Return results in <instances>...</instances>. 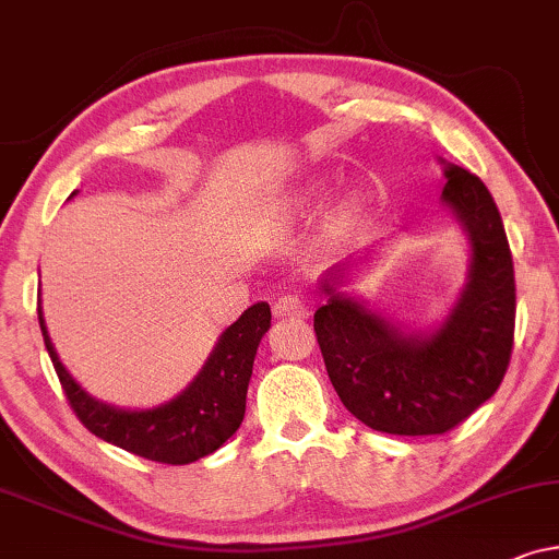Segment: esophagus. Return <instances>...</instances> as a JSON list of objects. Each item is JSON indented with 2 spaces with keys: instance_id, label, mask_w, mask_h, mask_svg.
<instances>
[{
  "instance_id": "esophagus-1",
  "label": "esophagus",
  "mask_w": 559,
  "mask_h": 559,
  "mask_svg": "<svg viewBox=\"0 0 559 559\" xmlns=\"http://www.w3.org/2000/svg\"><path fill=\"white\" fill-rule=\"evenodd\" d=\"M272 312H274V318H280V320H287V318L295 320V318H308L310 308L297 295H285L274 302Z\"/></svg>"
}]
</instances>
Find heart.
I'll list each match as a JSON object with an SVG mask.
<instances>
[{
	"instance_id": "1",
	"label": "heart",
	"mask_w": 559,
	"mask_h": 559,
	"mask_svg": "<svg viewBox=\"0 0 559 559\" xmlns=\"http://www.w3.org/2000/svg\"><path fill=\"white\" fill-rule=\"evenodd\" d=\"M318 201H320L318 190H312V188L297 190V193L287 201L285 213L289 218H305V216H310L312 211H316ZM364 216H366V203L358 195H348V198H343L338 205H335L333 213H331V221H328V226H331V231H335V234L348 231V228L361 224Z\"/></svg>"
}]
</instances>
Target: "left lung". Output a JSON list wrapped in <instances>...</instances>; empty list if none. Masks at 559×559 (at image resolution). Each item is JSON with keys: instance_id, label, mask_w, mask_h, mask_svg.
I'll use <instances>...</instances> for the list:
<instances>
[{"instance_id": "left-lung-1", "label": "left lung", "mask_w": 559, "mask_h": 559, "mask_svg": "<svg viewBox=\"0 0 559 559\" xmlns=\"http://www.w3.org/2000/svg\"><path fill=\"white\" fill-rule=\"evenodd\" d=\"M440 203L468 241V274L445 316L430 328L373 310L343 289L377 249L335 264L318 282L325 305L316 335L341 402L371 430L442 435L491 400L514 346V262L501 213L476 175L438 159Z\"/></svg>"}]
</instances>
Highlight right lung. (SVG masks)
<instances>
[{
    "label": "right lung",
    "instance_id": "add662e5",
    "mask_svg": "<svg viewBox=\"0 0 559 559\" xmlns=\"http://www.w3.org/2000/svg\"><path fill=\"white\" fill-rule=\"evenodd\" d=\"M75 193L79 190H73L71 198ZM37 320L68 402L96 438L147 461L188 465L216 453L239 430L247 412L254 356L264 333L270 331L272 312L266 302L243 310L241 318L218 335V343L195 379L170 402L150 409H124L91 396L60 361L40 305H37Z\"/></svg>",
    "mask_w": 559,
    "mask_h": 559
}]
</instances>
